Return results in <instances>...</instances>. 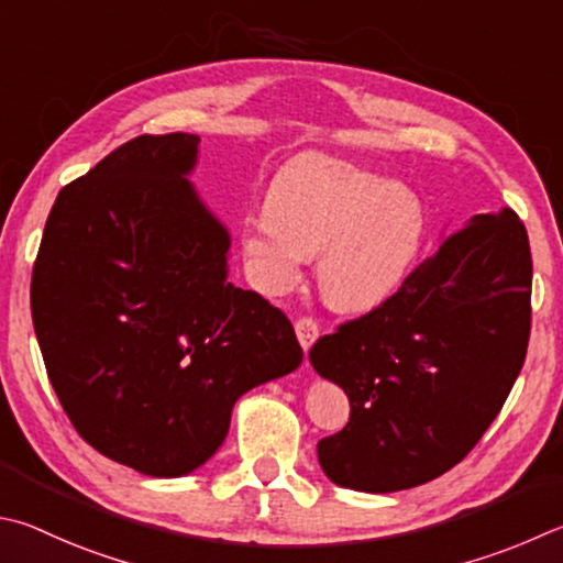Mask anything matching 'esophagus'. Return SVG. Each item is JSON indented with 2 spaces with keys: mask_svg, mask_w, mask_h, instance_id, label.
Wrapping results in <instances>:
<instances>
[{
  "mask_svg": "<svg viewBox=\"0 0 563 563\" xmlns=\"http://www.w3.org/2000/svg\"><path fill=\"white\" fill-rule=\"evenodd\" d=\"M295 334H298V342H300L302 350L308 352L310 346L314 344L317 336H320V324L310 320V317H300V320L295 322Z\"/></svg>",
  "mask_w": 563,
  "mask_h": 563,
  "instance_id": "1",
  "label": "esophagus"
}]
</instances>
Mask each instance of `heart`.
<instances>
[{"label": "heart", "mask_w": 563, "mask_h": 563, "mask_svg": "<svg viewBox=\"0 0 563 563\" xmlns=\"http://www.w3.org/2000/svg\"><path fill=\"white\" fill-rule=\"evenodd\" d=\"M426 236L413 187L352 162L302 155L265 191V213L241 227V255L265 295L290 292L317 253V285L344 312L384 305L411 273Z\"/></svg>", "instance_id": "heart-1"}]
</instances>
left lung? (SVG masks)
Masks as SVG:
<instances>
[{
	"label": "left lung",
	"instance_id": "left-lung-1",
	"mask_svg": "<svg viewBox=\"0 0 563 563\" xmlns=\"http://www.w3.org/2000/svg\"><path fill=\"white\" fill-rule=\"evenodd\" d=\"M531 253L512 209L477 213L396 295L310 350L344 388L350 423L317 443L334 485L398 493L457 465L495 421L522 369Z\"/></svg>",
	"mask_w": 563,
	"mask_h": 563
}]
</instances>
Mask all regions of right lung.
I'll return each instance as SVG.
<instances>
[{
  "label": "right lung",
  "instance_id": "1",
  "mask_svg": "<svg viewBox=\"0 0 563 563\" xmlns=\"http://www.w3.org/2000/svg\"><path fill=\"white\" fill-rule=\"evenodd\" d=\"M199 135H142L60 189L32 275L51 386L84 441L152 477L201 467L239 398L302 362L288 317L229 280L189 177Z\"/></svg>",
  "mask_w": 563,
  "mask_h": 563
}]
</instances>
